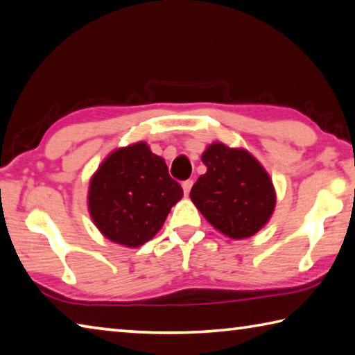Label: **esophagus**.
<instances>
[{
	"label": "esophagus",
	"instance_id": "1",
	"mask_svg": "<svg viewBox=\"0 0 355 355\" xmlns=\"http://www.w3.org/2000/svg\"><path fill=\"white\" fill-rule=\"evenodd\" d=\"M192 184H194V182H192V180H184L183 184H182L183 186V191H184V196H189Z\"/></svg>",
	"mask_w": 355,
	"mask_h": 355
}]
</instances>
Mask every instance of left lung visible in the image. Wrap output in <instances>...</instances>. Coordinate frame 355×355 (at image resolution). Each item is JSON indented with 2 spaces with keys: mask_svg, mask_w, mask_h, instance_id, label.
Returning <instances> with one entry per match:
<instances>
[{
  "mask_svg": "<svg viewBox=\"0 0 355 355\" xmlns=\"http://www.w3.org/2000/svg\"><path fill=\"white\" fill-rule=\"evenodd\" d=\"M206 173L191 189V200L212 227L233 239L256 234L275 209L268 173L247 150L211 144L202 155Z\"/></svg>",
  "mask_w": 355,
  "mask_h": 355,
  "instance_id": "1",
  "label": "left lung"
}]
</instances>
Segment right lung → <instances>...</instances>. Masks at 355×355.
Segmentation results:
<instances>
[{"label": "right lung", "mask_w": 355, "mask_h": 355, "mask_svg": "<svg viewBox=\"0 0 355 355\" xmlns=\"http://www.w3.org/2000/svg\"><path fill=\"white\" fill-rule=\"evenodd\" d=\"M183 197L166 161L146 143L113 152L92 178L88 205L92 218L108 239L139 247L163 227Z\"/></svg>", "instance_id": "obj_1"}]
</instances>
